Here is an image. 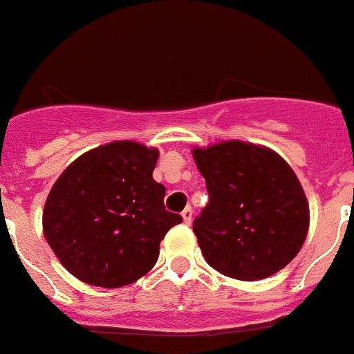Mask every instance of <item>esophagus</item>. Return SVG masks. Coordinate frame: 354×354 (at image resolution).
I'll use <instances>...</instances> for the list:
<instances>
[{"instance_id":"obj_1","label":"esophagus","mask_w":354,"mask_h":354,"mask_svg":"<svg viewBox=\"0 0 354 354\" xmlns=\"http://www.w3.org/2000/svg\"><path fill=\"white\" fill-rule=\"evenodd\" d=\"M182 216L185 224H191V222H193V209H191V207H185V209L182 211Z\"/></svg>"}]
</instances>
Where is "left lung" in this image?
<instances>
[{
	"label": "left lung",
	"mask_w": 354,
	"mask_h": 354,
	"mask_svg": "<svg viewBox=\"0 0 354 354\" xmlns=\"http://www.w3.org/2000/svg\"><path fill=\"white\" fill-rule=\"evenodd\" d=\"M209 204L193 232L209 266L241 281L285 268L308 232V204L290 165L277 152L222 141L193 150Z\"/></svg>",
	"instance_id": "1"
}]
</instances>
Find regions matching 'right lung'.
I'll use <instances>...</instances> for the list:
<instances>
[{
    "label": "right lung",
    "mask_w": 354,
    "mask_h": 354,
    "mask_svg": "<svg viewBox=\"0 0 354 354\" xmlns=\"http://www.w3.org/2000/svg\"><path fill=\"white\" fill-rule=\"evenodd\" d=\"M158 158V149L113 141L77 158L55 182L44 235L77 279L119 288L152 270L165 233L182 222L152 178Z\"/></svg>",
    "instance_id": "1"
}]
</instances>
